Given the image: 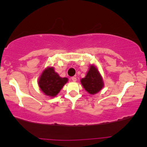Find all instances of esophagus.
<instances>
[{"mask_svg":"<svg viewBox=\"0 0 147 147\" xmlns=\"http://www.w3.org/2000/svg\"><path fill=\"white\" fill-rule=\"evenodd\" d=\"M71 79H72V81H77V77H72V78H71Z\"/></svg>","mask_w":147,"mask_h":147,"instance_id":"esophagus-1","label":"esophagus"}]
</instances>
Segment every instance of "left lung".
Here are the masks:
<instances>
[{"label":"left lung","mask_w":147,"mask_h":147,"mask_svg":"<svg viewBox=\"0 0 147 147\" xmlns=\"http://www.w3.org/2000/svg\"><path fill=\"white\" fill-rule=\"evenodd\" d=\"M81 83L84 89L90 94L98 93L104 85L101 75L94 65L90 66L87 75L81 79Z\"/></svg>","instance_id":"left-lung-1"}]
</instances>
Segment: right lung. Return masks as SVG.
<instances>
[{
  "label": "right lung",
  "mask_w": 147,
  "mask_h": 147,
  "mask_svg": "<svg viewBox=\"0 0 147 147\" xmlns=\"http://www.w3.org/2000/svg\"><path fill=\"white\" fill-rule=\"evenodd\" d=\"M67 82L68 78L59 77L55 71L53 67H49L46 68L40 75L38 85L40 90L46 95L55 97Z\"/></svg>",
  "instance_id": "right-lung-1"
}]
</instances>
